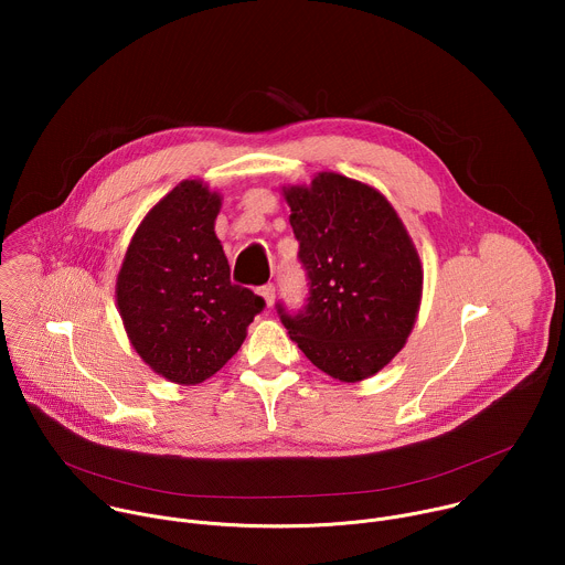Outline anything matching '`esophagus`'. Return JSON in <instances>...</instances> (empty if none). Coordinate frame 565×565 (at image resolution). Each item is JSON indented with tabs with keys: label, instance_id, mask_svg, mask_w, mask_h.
<instances>
[{
	"label": "esophagus",
	"instance_id": "esophagus-1",
	"mask_svg": "<svg viewBox=\"0 0 565 565\" xmlns=\"http://www.w3.org/2000/svg\"><path fill=\"white\" fill-rule=\"evenodd\" d=\"M257 292L264 297L266 306H273V303H275V286H273V284H266V286H262Z\"/></svg>",
	"mask_w": 565,
	"mask_h": 565
}]
</instances>
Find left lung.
Here are the masks:
<instances>
[{
    "label": "left lung",
    "instance_id": "obj_1",
    "mask_svg": "<svg viewBox=\"0 0 565 565\" xmlns=\"http://www.w3.org/2000/svg\"><path fill=\"white\" fill-rule=\"evenodd\" d=\"M290 225L306 270V303L281 324L324 373L358 382L405 347L420 308L423 266L391 203L373 188L321 172L288 188Z\"/></svg>",
    "mask_w": 565,
    "mask_h": 565
}]
</instances>
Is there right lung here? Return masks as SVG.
I'll list each match as a JSON object with an SVG mask.
<instances>
[{
	"label": "right lung",
	"mask_w": 565,
	"mask_h": 565,
	"mask_svg": "<svg viewBox=\"0 0 565 565\" xmlns=\"http://www.w3.org/2000/svg\"><path fill=\"white\" fill-rule=\"evenodd\" d=\"M221 196L199 181L160 199L127 248L116 299L136 353L177 384L214 375L246 340L264 297L230 281L214 218Z\"/></svg>",
	"instance_id": "right-lung-1"
}]
</instances>
